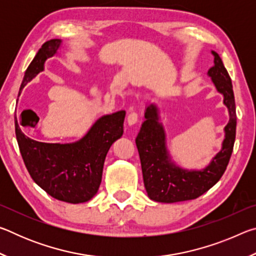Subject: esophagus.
<instances>
[{
	"mask_svg": "<svg viewBox=\"0 0 256 256\" xmlns=\"http://www.w3.org/2000/svg\"><path fill=\"white\" fill-rule=\"evenodd\" d=\"M138 114L136 112H131L128 114V123L130 124V125H132V124H136V122H138Z\"/></svg>",
	"mask_w": 256,
	"mask_h": 256,
	"instance_id": "1",
	"label": "esophagus"
}]
</instances>
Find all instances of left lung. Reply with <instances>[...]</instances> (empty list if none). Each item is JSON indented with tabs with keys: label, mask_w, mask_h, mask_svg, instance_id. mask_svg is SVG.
Instances as JSON below:
<instances>
[{
	"label": "left lung",
	"mask_w": 256,
	"mask_h": 256,
	"mask_svg": "<svg viewBox=\"0 0 256 256\" xmlns=\"http://www.w3.org/2000/svg\"><path fill=\"white\" fill-rule=\"evenodd\" d=\"M214 66L209 76L216 90L224 94V102L228 107L230 120L224 128L222 149L212 159L206 170L188 172L170 164L164 146V133L158 123V114L154 106H149L144 112L146 120L136 138L141 160L144 186L151 200L174 203L196 198L209 190L224 175L232 154L236 136V106L232 84L220 56L212 52Z\"/></svg>",
	"instance_id": "left-lung-1"
}]
</instances>
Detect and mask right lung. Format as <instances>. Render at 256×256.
Listing matches in <instances>:
<instances>
[{"mask_svg":"<svg viewBox=\"0 0 256 256\" xmlns=\"http://www.w3.org/2000/svg\"><path fill=\"white\" fill-rule=\"evenodd\" d=\"M60 40L42 44L26 70L20 92L32 78L44 70L46 58L53 56ZM125 110L99 118L80 141L71 144H45L28 138L14 120L16 136L21 156L32 178L56 200L86 202L102 183L104 162L112 142L123 134Z\"/></svg>","mask_w":256,"mask_h":256,"instance_id":"obj_1","label":"right lung"}]
</instances>
